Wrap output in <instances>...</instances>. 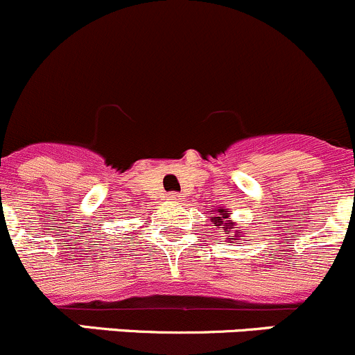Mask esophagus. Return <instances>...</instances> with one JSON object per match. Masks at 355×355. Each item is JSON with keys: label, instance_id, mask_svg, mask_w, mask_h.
<instances>
[{"label": "esophagus", "instance_id": "obj_1", "mask_svg": "<svg viewBox=\"0 0 355 355\" xmlns=\"http://www.w3.org/2000/svg\"><path fill=\"white\" fill-rule=\"evenodd\" d=\"M167 200H171V202H182V198H181V195H179V193H169Z\"/></svg>", "mask_w": 355, "mask_h": 355}]
</instances>
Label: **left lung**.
<instances>
[{
    "instance_id": "left-lung-1",
    "label": "left lung",
    "mask_w": 355,
    "mask_h": 355,
    "mask_svg": "<svg viewBox=\"0 0 355 355\" xmlns=\"http://www.w3.org/2000/svg\"><path fill=\"white\" fill-rule=\"evenodd\" d=\"M210 214H212V217H210V220H212V224L216 227H223L224 231H231V236H227V243H233V240H238V238H241V230H238L236 224H234V220H231V212L230 209H224V207H217V209L210 210Z\"/></svg>"
}]
</instances>
